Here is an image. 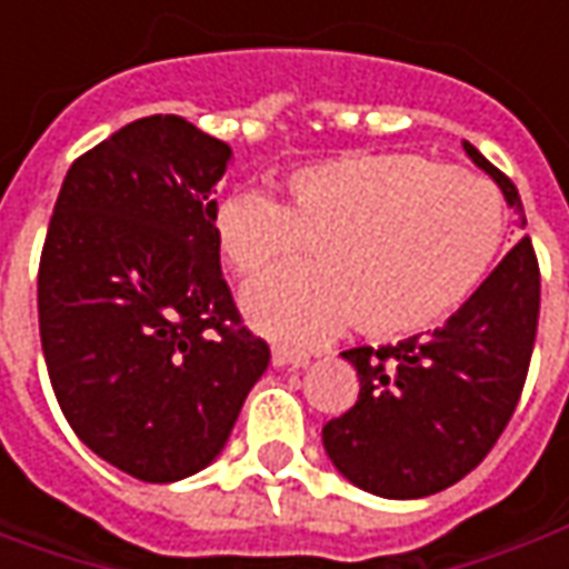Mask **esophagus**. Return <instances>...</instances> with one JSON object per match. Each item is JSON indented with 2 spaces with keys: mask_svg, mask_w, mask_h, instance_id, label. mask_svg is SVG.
Masks as SVG:
<instances>
[{
  "mask_svg": "<svg viewBox=\"0 0 569 569\" xmlns=\"http://www.w3.org/2000/svg\"><path fill=\"white\" fill-rule=\"evenodd\" d=\"M271 362L273 366H289V369H305L310 362L308 353H301V350H289V347H273L271 350Z\"/></svg>",
  "mask_w": 569,
  "mask_h": 569,
  "instance_id": "esophagus-1",
  "label": "esophagus"
}]
</instances>
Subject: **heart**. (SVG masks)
Wrapping results in <instances>:
<instances>
[{
  "label": "heart",
  "instance_id": "1",
  "mask_svg": "<svg viewBox=\"0 0 569 569\" xmlns=\"http://www.w3.org/2000/svg\"><path fill=\"white\" fill-rule=\"evenodd\" d=\"M286 200L240 191L216 210V243L240 280H259L310 243L313 264L286 268L243 296L249 322L310 345L357 320L371 338L436 329L497 261L506 212L485 176L423 154H341L296 167Z\"/></svg>",
  "mask_w": 569,
  "mask_h": 569
}]
</instances>
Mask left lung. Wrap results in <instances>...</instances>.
<instances>
[{
	"mask_svg": "<svg viewBox=\"0 0 569 569\" xmlns=\"http://www.w3.org/2000/svg\"><path fill=\"white\" fill-rule=\"evenodd\" d=\"M463 149L521 212L512 179L472 142ZM537 320V252L530 237H521L441 329L345 350L341 357L357 369L359 399L322 427L335 469L387 500H418L469 476L521 399Z\"/></svg>",
	"mask_w": 569,
	"mask_h": 569,
	"instance_id": "obj_1",
	"label": "left lung"
}]
</instances>
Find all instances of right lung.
Instances as JSON below:
<instances>
[{
    "instance_id": "add662e5",
    "label": "right lung",
    "mask_w": 569,
    "mask_h": 569,
    "mask_svg": "<svg viewBox=\"0 0 569 569\" xmlns=\"http://www.w3.org/2000/svg\"><path fill=\"white\" fill-rule=\"evenodd\" d=\"M228 142L149 116L69 167L39 261V335L69 427L121 472L210 466L271 350L224 283L212 186Z\"/></svg>"
}]
</instances>
